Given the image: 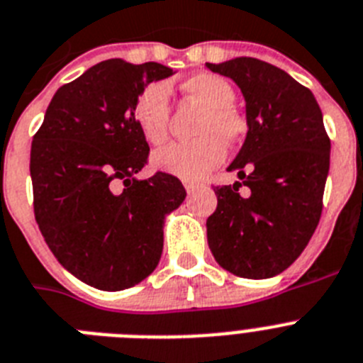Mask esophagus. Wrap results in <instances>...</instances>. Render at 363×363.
Wrapping results in <instances>:
<instances>
[{
  "label": "esophagus",
  "instance_id": "obj_1",
  "mask_svg": "<svg viewBox=\"0 0 363 363\" xmlns=\"http://www.w3.org/2000/svg\"><path fill=\"white\" fill-rule=\"evenodd\" d=\"M184 187L187 193H194V189L198 187L196 182H191V179H184Z\"/></svg>",
  "mask_w": 363,
  "mask_h": 363
}]
</instances>
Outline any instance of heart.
<instances>
[{
  "label": "heart",
  "instance_id": "b5f03b06",
  "mask_svg": "<svg viewBox=\"0 0 363 363\" xmlns=\"http://www.w3.org/2000/svg\"><path fill=\"white\" fill-rule=\"evenodd\" d=\"M189 99L206 106L196 126L200 138L172 143L154 154L152 163L161 172L184 179H202L225 160V143H235L246 132V121L233 108L235 89L228 80L211 73L194 75L184 82ZM169 86L154 82L138 97L134 117L150 145L165 143L169 135Z\"/></svg>",
  "mask_w": 363,
  "mask_h": 363
}]
</instances>
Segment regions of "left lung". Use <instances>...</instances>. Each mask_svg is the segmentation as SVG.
I'll use <instances>...</instances> for the list:
<instances>
[{
    "label": "left lung",
    "mask_w": 363,
    "mask_h": 363,
    "mask_svg": "<svg viewBox=\"0 0 363 363\" xmlns=\"http://www.w3.org/2000/svg\"><path fill=\"white\" fill-rule=\"evenodd\" d=\"M206 66L240 88L247 123L228 167L240 182L215 187L207 242L224 270L274 277L301 255L320 222L330 165L323 116L311 89L268 62L240 57Z\"/></svg>",
    "instance_id": "1"
}]
</instances>
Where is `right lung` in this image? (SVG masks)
<instances>
[{
	"instance_id": "add662e5",
	"label": "right lung",
	"mask_w": 363,
	"mask_h": 363,
	"mask_svg": "<svg viewBox=\"0 0 363 363\" xmlns=\"http://www.w3.org/2000/svg\"><path fill=\"white\" fill-rule=\"evenodd\" d=\"M170 75L157 62H101L55 93L33 139L40 231L58 262L99 290H125L156 270L165 216L187 196L167 172L134 178L148 157L135 102L150 82ZM116 181L123 191L113 189Z\"/></svg>"
}]
</instances>
